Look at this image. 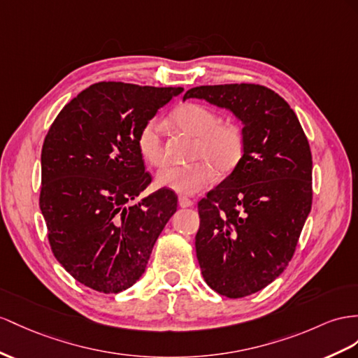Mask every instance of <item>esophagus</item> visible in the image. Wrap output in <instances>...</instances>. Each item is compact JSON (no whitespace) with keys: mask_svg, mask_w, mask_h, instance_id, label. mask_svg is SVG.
<instances>
[{"mask_svg":"<svg viewBox=\"0 0 358 358\" xmlns=\"http://www.w3.org/2000/svg\"><path fill=\"white\" fill-rule=\"evenodd\" d=\"M178 204H180V207H182V208H186V207H194V201L192 199H189L187 196H180L178 198Z\"/></svg>","mask_w":358,"mask_h":358,"instance_id":"obj_1","label":"esophagus"}]
</instances>
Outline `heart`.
<instances>
[{
    "label": "heart",
    "mask_w": 358,
    "mask_h": 358,
    "mask_svg": "<svg viewBox=\"0 0 358 358\" xmlns=\"http://www.w3.org/2000/svg\"><path fill=\"white\" fill-rule=\"evenodd\" d=\"M173 124L181 130L196 136L195 159L201 162L185 166H168L159 172L157 185L181 195H195L213 181V168L225 173L231 171L243 152V136L239 127L221 124L219 116L201 104H185L172 115ZM164 124L160 119H150L137 136V146L145 162L152 166H162L166 160L164 150ZM206 162H204L203 160Z\"/></svg>",
    "instance_id": "obj_1"
}]
</instances>
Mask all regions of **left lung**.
Wrapping results in <instances>:
<instances>
[{
    "instance_id": "1",
    "label": "left lung",
    "mask_w": 358,
    "mask_h": 358,
    "mask_svg": "<svg viewBox=\"0 0 358 358\" xmlns=\"http://www.w3.org/2000/svg\"><path fill=\"white\" fill-rule=\"evenodd\" d=\"M242 122L243 154L198 203L196 257L219 295L243 298L286 269L311 208V152L295 112L260 85L189 89Z\"/></svg>"
}]
</instances>
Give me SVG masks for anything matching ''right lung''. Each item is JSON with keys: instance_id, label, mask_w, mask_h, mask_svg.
<instances>
[{"instance_id": "1", "label": "right lung", "mask_w": 358, "mask_h": 358, "mask_svg": "<svg viewBox=\"0 0 358 358\" xmlns=\"http://www.w3.org/2000/svg\"><path fill=\"white\" fill-rule=\"evenodd\" d=\"M181 92L101 81L69 101L45 137L39 204L51 250L96 292L131 287L177 212L169 189L131 203L151 182L137 136Z\"/></svg>"}]
</instances>
